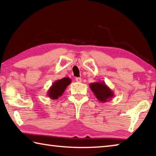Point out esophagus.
Wrapping results in <instances>:
<instances>
[{"mask_svg":"<svg viewBox=\"0 0 156 156\" xmlns=\"http://www.w3.org/2000/svg\"><path fill=\"white\" fill-rule=\"evenodd\" d=\"M76 80L78 83H80V82H82V79L81 78H76Z\"/></svg>","mask_w":156,"mask_h":156,"instance_id":"1","label":"esophagus"}]
</instances>
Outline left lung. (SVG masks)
Listing matches in <instances>:
<instances>
[{"mask_svg": "<svg viewBox=\"0 0 156 156\" xmlns=\"http://www.w3.org/2000/svg\"><path fill=\"white\" fill-rule=\"evenodd\" d=\"M89 87L93 91L96 98L101 102H106L114 96L113 91L105 82H95L89 84Z\"/></svg>", "mask_w": 156, "mask_h": 156, "instance_id": "obj_1", "label": "left lung"}]
</instances>
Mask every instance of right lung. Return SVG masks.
I'll list each match as a JSON object with an SVG mask.
<instances>
[{"label":"right lung","mask_w":156,"mask_h":156,"mask_svg":"<svg viewBox=\"0 0 156 156\" xmlns=\"http://www.w3.org/2000/svg\"><path fill=\"white\" fill-rule=\"evenodd\" d=\"M71 83H72V80L68 77L55 81L47 91V96L53 100L58 99L59 97L62 96L66 88L68 85H69Z\"/></svg>","instance_id":"1"}]
</instances>
